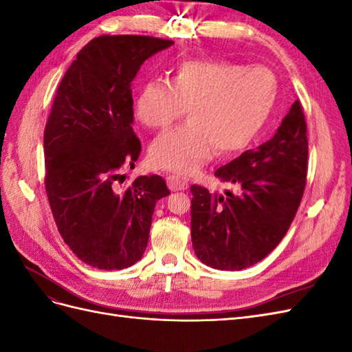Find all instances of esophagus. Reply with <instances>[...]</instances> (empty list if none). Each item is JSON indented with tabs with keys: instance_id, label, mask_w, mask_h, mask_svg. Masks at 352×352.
Instances as JSON below:
<instances>
[{
	"instance_id": "34e87169",
	"label": "esophagus",
	"mask_w": 352,
	"mask_h": 352,
	"mask_svg": "<svg viewBox=\"0 0 352 352\" xmlns=\"http://www.w3.org/2000/svg\"><path fill=\"white\" fill-rule=\"evenodd\" d=\"M167 186L170 190H185L188 189V180L185 177H180L179 175H167Z\"/></svg>"
}]
</instances>
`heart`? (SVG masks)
<instances>
[{"instance_id":"1","label":"heart","mask_w":352,"mask_h":352,"mask_svg":"<svg viewBox=\"0 0 352 352\" xmlns=\"http://www.w3.org/2000/svg\"><path fill=\"white\" fill-rule=\"evenodd\" d=\"M278 95V78L267 67L192 60L182 63L170 82H145L135 101V117L146 127L162 129L188 107L184 126L155 138L150 162L189 175L214 150L219 157H230L248 148L267 124Z\"/></svg>"}]
</instances>
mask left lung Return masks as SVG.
<instances>
[{
	"instance_id": "8db88e82",
	"label": "left lung",
	"mask_w": 352,
	"mask_h": 352,
	"mask_svg": "<svg viewBox=\"0 0 352 352\" xmlns=\"http://www.w3.org/2000/svg\"><path fill=\"white\" fill-rule=\"evenodd\" d=\"M307 158V124L296 100L267 142L216 170L221 182L239 185L238 195L190 186V238L198 260L212 269L242 270L278 247L300 207Z\"/></svg>"
}]
</instances>
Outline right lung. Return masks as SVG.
<instances>
[{"label": "right lung", "mask_w": 352, "mask_h": 352, "mask_svg": "<svg viewBox=\"0 0 352 352\" xmlns=\"http://www.w3.org/2000/svg\"><path fill=\"white\" fill-rule=\"evenodd\" d=\"M167 39L102 35L88 42L60 82L45 126V189L58 232L76 257L101 270L131 267L145 252L162 176L116 180L141 153L132 82Z\"/></svg>", "instance_id": "right-lung-1"}]
</instances>
